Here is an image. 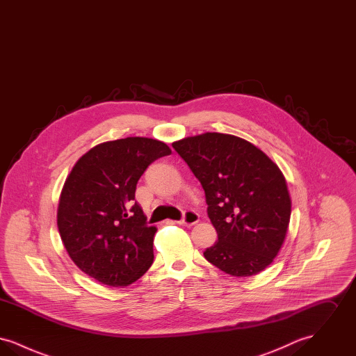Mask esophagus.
Instances as JSON below:
<instances>
[{
	"label": "esophagus",
	"mask_w": 356,
	"mask_h": 356,
	"mask_svg": "<svg viewBox=\"0 0 356 356\" xmlns=\"http://www.w3.org/2000/svg\"><path fill=\"white\" fill-rule=\"evenodd\" d=\"M199 221V215L195 211H186L181 220L176 221L177 224H183L186 227H191Z\"/></svg>",
	"instance_id": "34e87169"
}]
</instances>
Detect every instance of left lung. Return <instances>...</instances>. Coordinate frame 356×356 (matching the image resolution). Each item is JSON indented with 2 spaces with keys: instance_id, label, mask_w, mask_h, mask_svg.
<instances>
[{
  "instance_id": "1",
  "label": "left lung",
  "mask_w": 356,
  "mask_h": 356,
  "mask_svg": "<svg viewBox=\"0 0 356 356\" xmlns=\"http://www.w3.org/2000/svg\"><path fill=\"white\" fill-rule=\"evenodd\" d=\"M172 147L203 186L208 218L218 232L204 257L232 276L266 270L283 245L291 216L282 170L236 136L207 132Z\"/></svg>"
}]
</instances>
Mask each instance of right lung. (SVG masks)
Masks as SVG:
<instances>
[{"label": "right lung", "instance_id": "right-lung-1", "mask_svg": "<svg viewBox=\"0 0 356 356\" xmlns=\"http://www.w3.org/2000/svg\"><path fill=\"white\" fill-rule=\"evenodd\" d=\"M163 141L127 137L96 145L64 184L57 227L73 263L111 287L140 279L153 263L156 227L135 202L136 184L154 160L170 154Z\"/></svg>", "mask_w": 356, "mask_h": 356}]
</instances>
